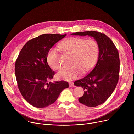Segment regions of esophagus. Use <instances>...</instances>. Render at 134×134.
<instances>
[{"mask_svg":"<svg viewBox=\"0 0 134 134\" xmlns=\"http://www.w3.org/2000/svg\"><path fill=\"white\" fill-rule=\"evenodd\" d=\"M69 87H74V85L73 82H69Z\"/></svg>","mask_w":134,"mask_h":134,"instance_id":"esophagus-1","label":"esophagus"}]
</instances>
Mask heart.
Masks as SVG:
<instances>
[{
	"mask_svg": "<svg viewBox=\"0 0 134 134\" xmlns=\"http://www.w3.org/2000/svg\"><path fill=\"white\" fill-rule=\"evenodd\" d=\"M59 46L62 51L72 55L71 65L60 70L57 74L59 79L72 81L78 78L80 72L87 73L95 65L99 53V46L95 40L71 37L61 42ZM47 61L52 68L56 70L60 68L59 54L56 49L51 48L48 51Z\"/></svg>",
	"mask_w": 134,
	"mask_h": 134,
	"instance_id": "obj_1",
	"label": "heart"
}]
</instances>
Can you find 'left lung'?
<instances>
[{
  "label": "left lung",
  "mask_w": 134,
  "mask_h": 134,
  "mask_svg": "<svg viewBox=\"0 0 134 134\" xmlns=\"http://www.w3.org/2000/svg\"><path fill=\"white\" fill-rule=\"evenodd\" d=\"M71 34L93 37L99 46V56L94 68L83 78L74 83L85 90L83 95L79 98L80 103L89 107L98 106L110 97L118 81V52L113 42L103 33L88 31Z\"/></svg>",
  "instance_id": "8db88e82"
}]
</instances>
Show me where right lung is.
I'll list each match as a JSON object with an SVG mask.
<instances>
[{
    "label": "right lung",
    "mask_w": 134,
    "mask_h": 134,
    "mask_svg": "<svg viewBox=\"0 0 134 134\" xmlns=\"http://www.w3.org/2000/svg\"><path fill=\"white\" fill-rule=\"evenodd\" d=\"M66 34H45L27 41L16 61L15 71L19 90L33 107L43 108L54 103L68 88L65 81L48 82L55 74L48 64V51Z\"/></svg>",
    "instance_id": "add662e5"
}]
</instances>
